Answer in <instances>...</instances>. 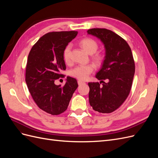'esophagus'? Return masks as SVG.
<instances>
[{
	"label": "esophagus",
	"instance_id": "34e87169",
	"mask_svg": "<svg viewBox=\"0 0 158 158\" xmlns=\"http://www.w3.org/2000/svg\"><path fill=\"white\" fill-rule=\"evenodd\" d=\"M84 83H85V82H83V81H82V80H78V85H81L82 84H84Z\"/></svg>",
	"mask_w": 158,
	"mask_h": 158
}]
</instances>
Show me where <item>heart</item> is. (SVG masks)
<instances>
[{
    "instance_id": "b5f03b06",
    "label": "heart",
    "mask_w": 158,
    "mask_h": 158,
    "mask_svg": "<svg viewBox=\"0 0 158 158\" xmlns=\"http://www.w3.org/2000/svg\"><path fill=\"white\" fill-rule=\"evenodd\" d=\"M80 45L88 54L92 55V59L95 64L100 65L102 63L104 59L103 55L100 53H95L98 49V44L96 41L91 38H84L80 41ZM70 45H66L63 53L65 63H69L70 61ZM94 70V66L92 64L78 65L70 70V75L77 79L85 80L88 78V76L92 73Z\"/></svg>"
}]
</instances>
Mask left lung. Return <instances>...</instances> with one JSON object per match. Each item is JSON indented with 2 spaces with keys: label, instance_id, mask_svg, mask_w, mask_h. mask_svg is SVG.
Wrapping results in <instances>:
<instances>
[{
  "label": "left lung",
  "instance_id": "1",
  "mask_svg": "<svg viewBox=\"0 0 158 158\" xmlns=\"http://www.w3.org/2000/svg\"><path fill=\"white\" fill-rule=\"evenodd\" d=\"M87 32L101 40L106 49L102 68L95 75L100 82L88 83L89 104L99 113H112L125 101L132 87L135 64L131 49L125 40L109 30L93 28Z\"/></svg>",
  "mask_w": 158,
  "mask_h": 158
}]
</instances>
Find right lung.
<instances>
[{"instance_id":"right-lung-1","label":"right lung","mask_w":158,"mask_h":158,"mask_svg":"<svg viewBox=\"0 0 158 158\" xmlns=\"http://www.w3.org/2000/svg\"><path fill=\"white\" fill-rule=\"evenodd\" d=\"M78 31H53L43 35L32 47L27 57L26 82L37 106L47 113L57 115L65 111L78 85L67 76L63 87L55 81L66 69L63 51Z\"/></svg>"}]
</instances>
